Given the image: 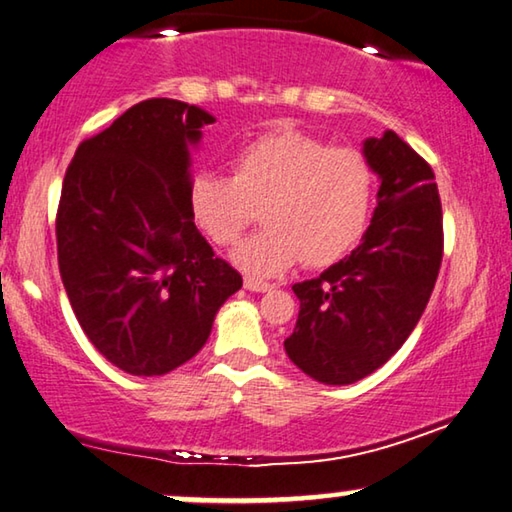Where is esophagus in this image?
<instances>
[{"label":"esophagus","mask_w":512,"mask_h":512,"mask_svg":"<svg viewBox=\"0 0 512 512\" xmlns=\"http://www.w3.org/2000/svg\"><path fill=\"white\" fill-rule=\"evenodd\" d=\"M243 287H246L248 291H257V294H266V291L273 289V285H266V282H259L255 278L243 280Z\"/></svg>","instance_id":"1"}]
</instances>
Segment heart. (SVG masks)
<instances>
[{
    "instance_id": "obj_1",
    "label": "heart",
    "mask_w": 512,
    "mask_h": 512,
    "mask_svg": "<svg viewBox=\"0 0 512 512\" xmlns=\"http://www.w3.org/2000/svg\"><path fill=\"white\" fill-rule=\"evenodd\" d=\"M373 191L376 173L362 152L282 129L234 154L230 177H193L189 214L214 246H232L259 212L266 227L234 250L232 264L275 278L303 259L323 269L351 253L369 225Z\"/></svg>"
}]
</instances>
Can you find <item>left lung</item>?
<instances>
[{"mask_svg":"<svg viewBox=\"0 0 512 512\" xmlns=\"http://www.w3.org/2000/svg\"><path fill=\"white\" fill-rule=\"evenodd\" d=\"M378 175L371 225L351 255L291 289L300 300L289 360L323 385H351L399 351L424 314L442 264L433 168L392 129L362 143Z\"/></svg>","mask_w":512,"mask_h":512,"instance_id":"1","label":"left lung"}]
</instances>
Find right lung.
<instances>
[{
    "instance_id": "1",
    "label": "right lung",
    "mask_w": 512,
    "mask_h": 512,
    "mask_svg": "<svg viewBox=\"0 0 512 512\" xmlns=\"http://www.w3.org/2000/svg\"><path fill=\"white\" fill-rule=\"evenodd\" d=\"M212 123L196 104L154 97L81 143L66 170L63 287L91 344L132 376L189 362L243 285L189 214L191 150Z\"/></svg>"
}]
</instances>
